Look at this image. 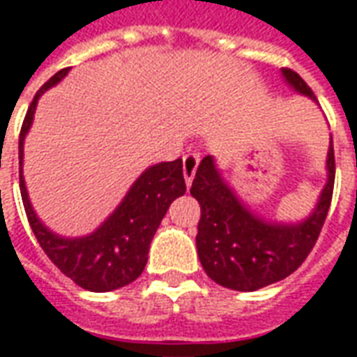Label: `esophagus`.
I'll return each mask as SVG.
<instances>
[{
    "label": "esophagus",
    "mask_w": 357,
    "mask_h": 357,
    "mask_svg": "<svg viewBox=\"0 0 357 357\" xmlns=\"http://www.w3.org/2000/svg\"><path fill=\"white\" fill-rule=\"evenodd\" d=\"M199 155L197 153H187L183 156V178H185L187 185H191L193 183L195 174H197V166H199Z\"/></svg>",
    "instance_id": "34e87169"
}]
</instances>
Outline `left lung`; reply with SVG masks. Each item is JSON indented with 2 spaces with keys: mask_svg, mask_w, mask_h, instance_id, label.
<instances>
[{
  "mask_svg": "<svg viewBox=\"0 0 357 357\" xmlns=\"http://www.w3.org/2000/svg\"><path fill=\"white\" fill-rule=\"evenodd\" d=\"M284 80L298 93L315 99L298 74L283 68ZM327 183L314 212L300 224H273L255 216L225 185L212 156L197 168L191 195L201 204L197 252L206 275L222 287L250 292L277 283L302 266L317 243L335 187V151L331 141Z\"/></svg>",
  "mask_w": 357,
  "mask_h": 357,
  "instance_id": "8db88e82",
  "label": "left lung"
}]
</instances>
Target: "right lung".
<instances>
[{"mask_svg":"<svg viewBox=\"0 0 357 357\" xmlns=\"http://www.w3.org/2000/svg\"><path fill=\"white\" fill-rule=\"evenodd\" d=\"M66 73L68 68L59 70L38 89L20 128L19 181L22 204L40 247L66 277H70L74 283L86 291H114L130 284L143 273L151 241L155 237L166 210L174 199L185 193L183 160L176 158L172 162L155 164L143 172L141 178L128 191L124 201L120 202V206L97 231L88 237L65 239L51 233L36 218L32 204L28 201L26 187L22 179V147L40 95L51 86H55Z\"/></svg>","mask_w":357,"mask_h":357,"instance_id":"1","label":"right lung"}]
</instances>
